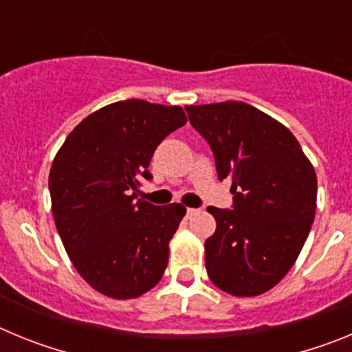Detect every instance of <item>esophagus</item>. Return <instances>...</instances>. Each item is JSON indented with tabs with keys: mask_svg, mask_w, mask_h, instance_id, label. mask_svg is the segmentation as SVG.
<instances>
[{
	"mask_svg": "<svg viewBox=\"0 0 352 352\" xmlns=\"http://www.w3.org/2000/svg\"><path fill=\"white\" fill-rule=\"evenodd\" d=\"M199 210H195V208H186V217H194V214H197Z\"/></svg>",
	"mask_w": 352,
	"mask_h": 352,
	"instance_id": "obj_1",
	"label": "esophagus"
}]
</instances>
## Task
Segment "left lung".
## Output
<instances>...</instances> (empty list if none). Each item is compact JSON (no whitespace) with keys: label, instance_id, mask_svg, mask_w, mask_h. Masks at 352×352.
<instances>
[{"label":"left lung","instance_id":"left-lung-1","mask_svg":"<svg viewBox=\"0 0 352 352\" xmlns=\"http://www.w3.org/2000/svg\"><path fill=\"white\" fill-rule=\"evenodd\" d=\"M231 182L232 210L210 206L214 234L204 243L210 280L232 296H259L296 263L316 217L317 176L296 138L245 102L186 105Z\"/></svg>","mask_w":352,"mask_h":352}]
</instances>
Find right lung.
Segmentation results:
<instances>
[{
  "instance_id": "add662e5",
  "label": "right lung",
  "mask_w": 352,
  "mask_h": 352,
  "mask_svg": "<svg viewBox=\"0 0 352 352\" xmlns=\"http://www.w3.org/2000/svg\"><path fill=\"white\" fill-rule=\"evenodd\" d=\"M186 123L178 105L121 100L84 118L68 133L49 173L52 214L74 268L114 300L138 298L160 282L182 204L138 199L151 179L155 149Z\"/></svg>"
}]
</instances>
